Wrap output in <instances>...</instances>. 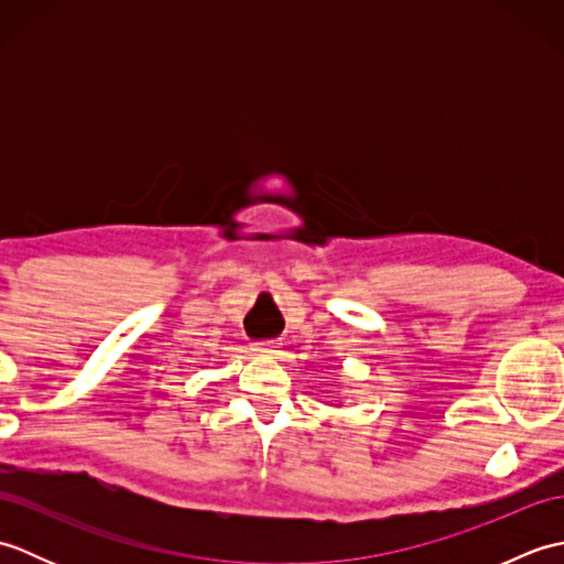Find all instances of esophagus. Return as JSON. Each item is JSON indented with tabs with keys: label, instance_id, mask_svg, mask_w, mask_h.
Returning a JSON list of instances; mask_svg holds the SVG:
<instances>
[{
	"label": "esophagus",
	"instance_id": "1",
	"mask_svg": "<svg viewBox=\"0 0 564 564\" xmlns=\"http://www.w3.org/2000/svg\"><path fill=\"white\" fill-rule=\"evenodd\" d=\"M254 351L257 356H275V351H279V344L275 341H259V344H254Z\"/></svg>",
	"mask_w": 564,
	"mask_h": 564
}]
</instances>
